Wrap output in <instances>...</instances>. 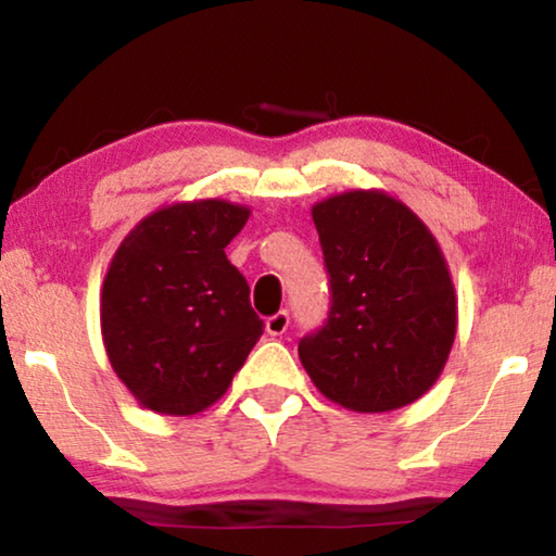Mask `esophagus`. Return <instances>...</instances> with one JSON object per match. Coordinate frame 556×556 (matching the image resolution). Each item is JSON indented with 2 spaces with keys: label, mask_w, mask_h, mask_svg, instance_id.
I'll return each mask as SVG.
<instances>
[{
  "label": "esophagus",
  "mask_w": 556,
  "mask_h": 556,
  "mask_svg": "<svg viewBox=\"0 0 556 556\" xmlns=\"http://www.w3.org/2000/svg\"><path fill=\"white\" fill-rule=\"evenodd\" d=\"M288 324H291V318H288L286 311H278L276 316H270L268 321H265V331H268L270 337H283Z\"/></svg>",
  "instance_id": "34e87169"
}]
</instances>
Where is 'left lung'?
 I'll use <instances>...</instances> for the list:
<instances>
[{
	"label": "left lung",
	"mask_w": 556,
	"mask_h": 556,
	"mask_svg": "<svg viewBox=\"0 0 556 556\" xmlns=\"http://www.w3.org/2000/svg\"><path fill=\"white\" fill-rule=\"evenodd\" d=\"M331 278L329 321L299 356L326 400L392 413L443 375L458 295L430 227L384 189H349L311 207Z\"/></svg>",
	"instance_id": "obj_1"
}]
</instances>
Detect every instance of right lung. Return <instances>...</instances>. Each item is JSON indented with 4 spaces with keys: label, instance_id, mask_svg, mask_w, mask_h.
Wrapping results in <instances>:
<instances>
[{
    "label": "right lung",
    "instance_id": "add662e5",
    "mask_svg": "<svg viewBox=\"0 0 556 556\" xmlns=\"http://www.w3.org/2000/svg\"><path fill=\"white\" fill-rule=\"evenodd\" d=\"M250 207L207 197L164 204L121 240L101 288L103 346L141 407L189 417L223 397L263 333L225 248Z\"/></svg>",
    "mask_w": 556,
    "mask_h": 556
}]
</instances>
